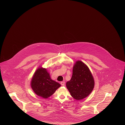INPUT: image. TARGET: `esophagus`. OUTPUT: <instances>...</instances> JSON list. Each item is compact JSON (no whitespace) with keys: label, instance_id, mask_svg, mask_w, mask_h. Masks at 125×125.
<instances>
[{"label":"esophagus","instance_id":"obj_1","mask_svg":"<svg viewBox=\"0 0 125 125\" xmlns=\"http://www.w3.org/2000/svg\"><path fill=\"white\" fill-rule=\"evenodd\" d=\"M65 82H61L60 83L61 85H62V86L65 85Z\"/></svg>","mask_w":125,"mask_h":125}]
</instances>
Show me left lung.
<instances>
[{
  "instance_id": "1",
  "label": "left lung",
  "mask_w": 125,
  "mask_h": 125,
  "mask_svg": "<svg viewBox=\"0 0 125 125\" xmlns=\"http://www.w3.org/2000/svg\"><path fill=\"white\" fill-rule=\"evenodd\" d=\"M94 84L88 67L83 62L77 61L73 67L71 79L66 83L72 96L78 100L83 99L91 93Z\"/></svg>"
}]
</instances>
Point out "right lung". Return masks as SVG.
I'll list each match as a JSON object with an SVG mask.
<instances>
[{"mask_svg": "<svg viewBox=\"0 0 125 125\" xmlns=\"http://www.w3.org/2000/svg\"><path fill=\"white\" fill-rule=\"evenodd\" d=\"M31 86L37 95L47 98L60 87V83L52 80L45 68H38L32 79Z\"/></svg>", "mask_w": 125, "mask_h": 125, "instance_id": "1", "label": "right lung"}]
</instances>
